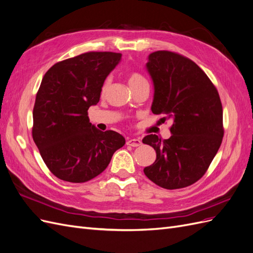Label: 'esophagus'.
<instances>
[{
  "label": "esophagus",
  "mask_w": 253,
  "mask_h": 253,
  "mask_svg": "<svg viewBox=\"0 0 253 253\" xmlns=\"http://www.w3.org/2000/svg\"><path fill=\"white\" fill-rule=\"evenodd\" d=\"M126 144L129 145V147L136 148V147H139V145H141V141L137 138H132V139H128L126 141Z\"/></svg>",
  "instance_id": "obj_1"
}]
</instances>
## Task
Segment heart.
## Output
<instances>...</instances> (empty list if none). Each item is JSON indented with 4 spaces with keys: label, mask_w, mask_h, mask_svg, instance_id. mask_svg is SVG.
Segmentation results:
<instances>
[{
    "label": "heart",
    "mask_w": 253,
    "mask_h": 253,
    "mask_svg": "<svg viewBox=\"0 0 253 253\" xmlns=\"http://www.w3.org/2000/svg\"><path fill=\"white\" fill-rule=\"evenodd\" d=\"M127 81H128L129 86L132 87V89L137 86H139L142 83H148L142 75H140L139 73H136V72H132L127 75ZM109 85H110V81L105 80L103 85H102V88H101L102 95H104L106 93V90H108V88H109Z\"/></svg>",
    "instance_id": "obj_1"
}]
</instances>
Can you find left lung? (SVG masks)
<instances>
[{
    "mask_svg": "<svg viewBox=\"0 0 253 253\" xmlns=\"http://www.w3.org/2000/svg\"><path fill=\"white\" fill-rule=\"evenodd\" d=\"M147 68L155 90L152 112L173 124L169 139L153 134L142 139L156 151L155 163L143 172L168 190L191 186L205 175L223 141L218 91L200 66L177 52H152Z\"/></svg>",
    "mask_w": 253,
    "mask_h": 253,
    "instance_id": "obj_1",
    "label": "left lung"
}]
</instances>
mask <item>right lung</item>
I'll return each instance as SVG.
<instances>
[{"instance_id":"obj_1","label":"right lung","mask_w":253,"mask_h":253,"mask_svg":"<svg viewBox=\"0 0 253 253\" xmlns=\"http://www.w3.org/2000/svg\"><path fill=\"white\" fill-rule=\"evenodd\" d=\"M121 59L113 51H87L53 64L44 75L33 111V138L49 171L70 182L102 173L126 143L117 132L89 122L103 82Z\"/></svg>"}]
</instances>
